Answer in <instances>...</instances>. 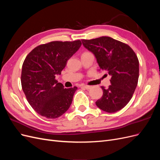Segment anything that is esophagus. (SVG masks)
I'll return each instance as SVG.
<instances>
[{
  "mask_svg": "<svg viewBox=\"0 0 160 160\" xmlns=\"http://www.w3.org/2000/svg\"><path fill=\"white\" fill-rule=\"evenodd\" d=\"M82 88H85V89H90L92 87L91 86H89V85H82Z\"/></svg>",
  "mask_w": 160,
  "mask_h": 160,
  "instance_id": "34e87169",
  "label": "esophagus"
}]
</instances>
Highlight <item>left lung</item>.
<instances>
[{"mask_svg":"<svg viewBox=\"0 0 160 160\" xmlns=\"http://www.w3.org/2000/svg\"><path fill=\"white\" fill-rule=\"evenodd\" d=\"M87 49L93 52L100 70L111 76L108 89L101 87L103 95L96 105L108 113H115L126 105L136 88L139 78V61L129 45L109 37L82 39Z\"/></svg>","mask_w":160,"mask_h":160,"instance_id":"8db88e82","label":"left lung"}]
</instances>
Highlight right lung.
<instances>
[{"label": "right lung", "instance_id": "obj_1", "mask_svg": "<svg viewBox=\"0 0 160 160\" xmlns=\"http://www.w3.org/2000/svg\"><path fill=\"white\" fill-rule=\"evenodd\" d=\"M80 40L52 41L35 47L22 67L21 85L28 103L41 116L55 119L64 114L72 103L77 87L66 89L55 79L67 61L79 50Z\"/></svg>", "mask_w": 160, "mask_h": 160}]
</instances>
